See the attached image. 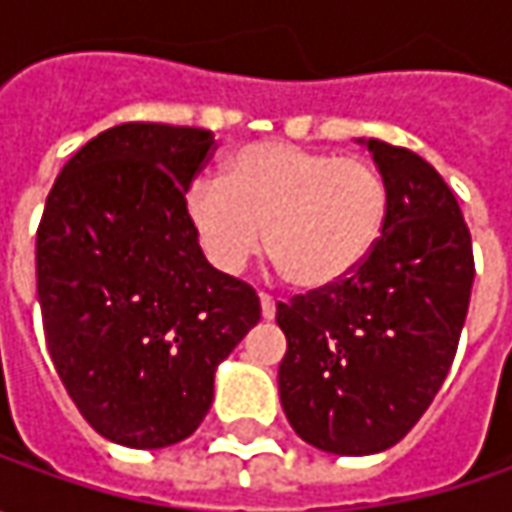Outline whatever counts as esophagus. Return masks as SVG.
<instances>
[{
	"mask_svg": "<svg viewBox=\"0 0 512 512\" xmlns=\"http://www.w3.org/2000/svg\"><path fill=\"white\" fill-rule=\"evenodd\" d=\"M259 302H262V316L265 319H273L276 316V299L270 293H259Z\"/></svg>",
	"mask_w": 512,
	"mask_h": 512,
	"instance_id": "1",
	"label": "esophagus"
}]
</instances>
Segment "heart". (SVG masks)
I'll return each mask as SVG.
<instances>
[{"instance_id": "heart-1", "label": "heart", "mask_w": 512, "mask_h": 512, "mask_svg": "<svg viewBox=\"0 0 512 512\" xmlns=\"http://www.w3.org/2000/svg\"><path fill=\"white\" fill-rule=\"evenodd\" d=\"M387 207L373 162L293 142H250L227 156L222 182L199 179L187 190V219L213 265L239 273L265 242L282 276L305 290L362 265L382 239Z\"/></svg>"}]
</instances>
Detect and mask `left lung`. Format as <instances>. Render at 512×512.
<instances>
[{
  "instance_id": "8db88e82",
  "label": "left lung",
  "mask_w": 512,
  "mask_h": 512,
  "mask_svg": "<svg viewBox=\"0 0 512 512\" xmlns=\"http://www.w3.org/2000/svg\"><path fill=\"white\" fill-rule=\"evenodd\" d=\"M364 145L390 193L382 239L347 279L276 305L287 422L336 456L382 453L422 419L453 364L476 276L470 230L436 168L379 139Z\"/></svg>"
}]
</instances>
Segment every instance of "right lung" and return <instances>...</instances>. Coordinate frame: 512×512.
<instances>
[{
  "mask_svg": "<svg viewBox=\"0 0 512 512\" xmlns=\"http://www.w3.org/2000/svg\"><path fill=\"white\" fill-rule=\"evenodd\" d=\"M213 145L205 128L105 130L56 176L36 230L53 367L85 422L136 450L202 424L216 367L262 319L256 290L207 262L187 219Z\"/></svg>",
  "mask_w": 512,
  "mask_h": 512,
  "instance_id": "obj_1",
  "label": "right lung"
}]
</instances>
